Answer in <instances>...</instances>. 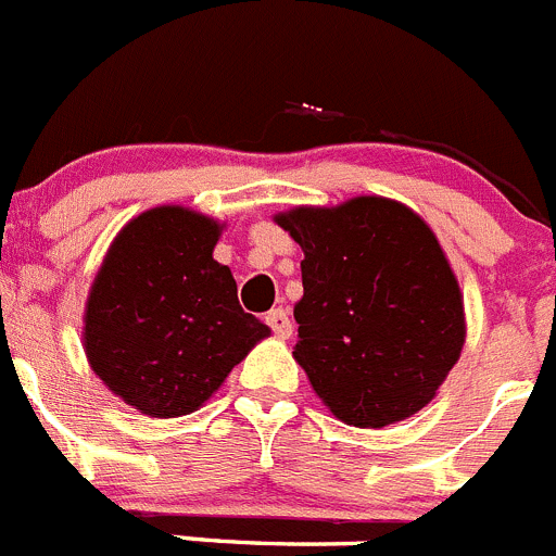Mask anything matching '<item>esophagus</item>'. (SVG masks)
Returning a JSON list of instances; mask_svg holds the SVG:
<instances>
[{
  "label": "esophagus",
  "instance_id": "34e87169",
  "mask_svg": "<svg viewBox=\"0 0 556 556\" xmlns=\"http://www.w3.org/2000/svg\"><path fill=\"white\" fill-rule=\"evenodd\" d=\"M266 324L271 327V332L277 334V338H290V332H293V324H290V315L285 313L282 307L271 309V313L266 315Z\"/></svg>",
  "mask_w": 556,
  "mask_h": 556
}]
</instances>
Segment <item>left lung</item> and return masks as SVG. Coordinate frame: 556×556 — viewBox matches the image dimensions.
Listing matches in <instances>:
<instances>
[{"mask_svg": "<svg viewBox=\"0 0 556 556\" xmlns=\"http://www.w3.org/2000/svg\"><path fill=\"white\" fill-rule=\"evenodd\" d=\"M277 224L304 252L293 357L329 413L379 429L427 407L465 343L463 293L427 222L354 197Z\"/></svg>", "mask_w": 556, "mask_h": 556, "instance_id": "8db88e82", "label": "left lung"}]
</instances>
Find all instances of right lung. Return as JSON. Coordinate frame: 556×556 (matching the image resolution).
Segmentation results:
<instances>
[{
	"instance_id": "add662e5",
	"label": "right lung",
	"mask_w": 556,
	"mask_h": 556,
	"mask_svg": "<svg viewBox=\"0 0 556 556\" xmlns=\"http://www.w3.org/2000/svg\"><path fill=\"white\" fill-rule=\"evenodd\" d=\"M222 224L163 204L110 243L85 304L93 374L152 418L202 407L271 329L243 313L232 271L213 260Z\"/></svg>"
}]
</instances>
